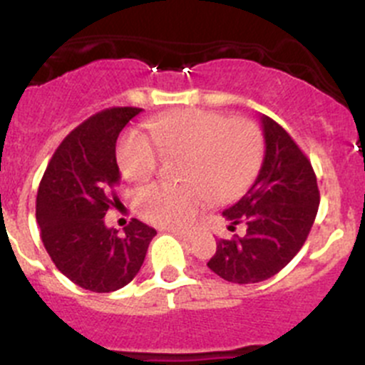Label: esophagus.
Here are the masks:
<instances>
[{
  "instance_id": "obj_1",
  "label": "esophagus",
  "mask_w": 365,
  "mask_h": 365,
  "mask_svg": "<svg viewBox=\"0 0 365 365\" xmlns=\"http://www.w3.org/2000/svg\"><path fill=\"white\" fill-rule=\"evenodd\" d=\"M173 235H175V237H178L180 240H183V242H192L194 240V233H190V231L173 230Z\"/></svg>"
}]
</instances>
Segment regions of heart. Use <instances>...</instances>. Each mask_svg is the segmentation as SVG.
I'll list each match as a JSON object with an SVG mask.
<instances>
[{"mask_svg":"<svg viewBox=\"0 0 365 365\" xmlns=\"http://www.w3.org/2000/svg\"><path fill=\"white\" fill-rule=\"evenodd\" d=\"M152 138L128 130L118 143L116 159L128 182H145L159 169L162 155L185 153V185L150 183L134 194L145 220L180 227L212 203H230L251 187L264 155V138L249 118H230L206 109H180L153 118Z\"/></svg>","mask_w":365,"mask_h":365,"instance_id":"obj_1","label":"heart"}]
</instances>
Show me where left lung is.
I'll use <instances>...</instances> for the list:
<instances>
[{
    "label": "left lung",
    "mask_w": 365,
    "mask_h": 365,
    "mask_svg": "<svg viewBox=\"0 0 365 365\" xmlns=\"http://www.w3.org/2000/svg\"><path fill=\"white\" fill-rule=\"evenodd\" d=\"M261 123L267 150L259 175L245 196L222 212L231 231L244 222L247 233L217 242L208 261L210 270L237 284L281 272L307 240L319 206L311 160L277 121L263 114Z\"/></svg>",
    "instance_id": "left-lung-1"
}]
</instances>
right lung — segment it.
Instances as JSON below:
<instances>
[{
    "instance_id": "obj_1",
    "label": "right lung",
    "mask_w": 365,
    "mask_h": 365,
    "mask_svg": "<svg viewBox=\"0 0 365 365\" xmlns=\"http://www.w3.org/2000/svg\"><path fill=\"white\" fill-rule=\"evenodd\" d=\"M139 108H109L84 120L61 141L40 182L36 222L58 270L73 284L111 293L138 275L157 231L138 219L118 235L104 215L120 205L116 139Z\"/></svg>"
}]
</instances>
